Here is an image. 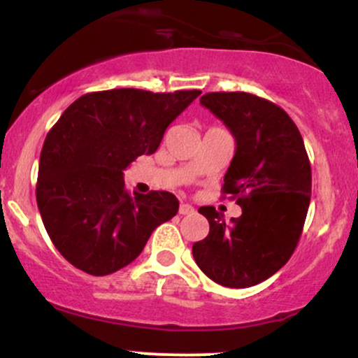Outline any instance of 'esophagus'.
<instances>
[{
  "label": "esophagus",
  "mask_w": 358,
  "mask_h": 358,
  "mask_svg": "<svg viewBox=\"0 0 358 358\" xmlns=\"http://www.w3.org/2000/svg\"><path fill=\"white\" fill-rule=\"evenodd\" d=\"M178 212L182 213V215H188V213H193V212H195V208H193L190 203H185V202H182V203H180Z\"/></svg>",
  "instance_id": "esophagus-1"
}]
</instances>
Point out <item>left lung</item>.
I'll list each match as a JSON object with an SVG mask.
<instances>
[{"label":"left lung","instance_id":"1","mask_svg":"<svg viewBox=\"0 0 358 358\" xmlns=\"http://www.w3.org/2000/svg\"><path fill=\"white\" fill-rule=\"evenodd\" d=\"M200 104L236 138L222 193L242 215L225 222L213 207H200L210 231L193 244V257L217 285H259L289 261L303 232L311 196L305 143L285 109L254 94L208 92Z\"/></svg>","mask_w":358,"mask_h":358}]
</instances>
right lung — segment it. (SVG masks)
<instances>
[{
    "label": "right lung",
    "instance_id": "1",
    "mask_svg": "<svg viewBox=\"0 0 358 358\" xmlns=\"http://www.w3.org/2000/svg\"><path fill=\"white\" fill-rule=\"evenodd\" d=\"M200 90L89 92L64 110L40 153L36 203L57 250L92 276L116 273L178 212L170 192H127L122 171L153 155Z\"/></svg>",
    "mask_w": 358,
    "mask_h": 358
}]
</instances>
